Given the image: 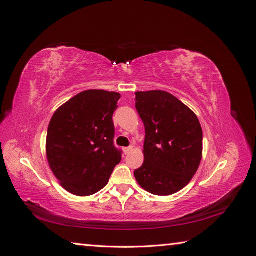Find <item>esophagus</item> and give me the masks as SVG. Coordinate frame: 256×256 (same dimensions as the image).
Segmentation results:
<instances>
[{
	"label": "esophagus",
	"mask_w": 256,
	"mask_h": 256,
	"mask_svg": "<svg viewBox=\"0 0 256 256\" xmlns=\"http://www.w3.org/2000/svg\"><path fill=\"white\" fill-rule=\"evenodd\" d=\"M131 150H132V146H129V147H125V148H124V154H129Z\"/></svg>",
	"instance_id": "34e87169"
}]
</instances>
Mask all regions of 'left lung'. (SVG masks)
I'll return each instance as SVG.
<instances>
[{
	"label": "left lung",
	"mask_w": 256,
	"mask_h": 256,
	"mask_svg": "<svg viewBox=\"0 0 256 256\" xmlns=\"http://www.w3.org/2000/svg\"><path fill=\"white\" fill-rule=\"evenodd\" d=\"M136 109L145 126L144 162L136 180L152 194H174L190 182L202 160L198 116L164 90L136 92Z\"/></svg>",
	"instance_id": "1"
}]
</instances>
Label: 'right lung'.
Masks as SVG:
<instances>
[{
  "mask_svg": "<svg viewBox=\"0 0 256 256\" xmlns=\"http://www.w3.org/2000/svg\"><path fill=\"white\" fill-rule=\"evenodd\" d=\"M120 98L115 92L84 90L52 116L46 142L48 162L62 187L74 196H88L104 188L122 160L112 120Z\"/></svg>",
  "mask_w": 256,
  "mask_h": 256,
  "instance_id": "obj_1",
  "label": "right lung"
}]
</instances>
